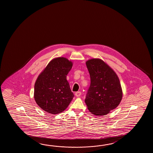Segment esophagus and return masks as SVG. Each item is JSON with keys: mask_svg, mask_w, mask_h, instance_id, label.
<instances>
[{"mask_svg": "<svg viewBox=\"0 0 153 153\" xmlns=\"http://www.w3.org/2000/svg\"><path fill=\"white\" fill-rule=\"evenodd\" d=\"M81 93L80 91H78V92H75V96L76 97H80V95H81Z\"/></svg>", "mask_w": 153, "mask_h": 153, "instance_id": "1", "label": "esophagus"}]
</instances>
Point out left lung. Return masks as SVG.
<instances>
[{"instance_id": "1", "label": "left lung", "mask_w": 153, "mask_h": 153, "mask_svg": "<svg viewBox=\"0 0 153 153\" xmlns=\"http://www.w3.org/2000/svg\"><path fill=\"white\" fill-rule=\"evenodd\" d=\"M91 84L85 103L88 111L97 116L105 115L117 107L123 97L119 78L107 63L99 59L86 62Z\"/></svg>"}]
</instances>
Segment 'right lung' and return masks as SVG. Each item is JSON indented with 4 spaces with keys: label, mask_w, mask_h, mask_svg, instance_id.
<instances>
[{
    "label": "right lung",
    "mask_w": 153,
    "mask_h": 153,
    "mask_svg": "<svg viewBox=\"0 0 153 153\" xmlns=\"http://www.w3.org/2000/svg\"><path fill=\"white\" fill-rule=\"evenodd\" d=\"M73 63L65 57L53 59L37 78L34 97L42 110L52 114L62 113L74 97L67 75Z\"/></svg>",
    "instance_id": "1"
}]
</instances>
